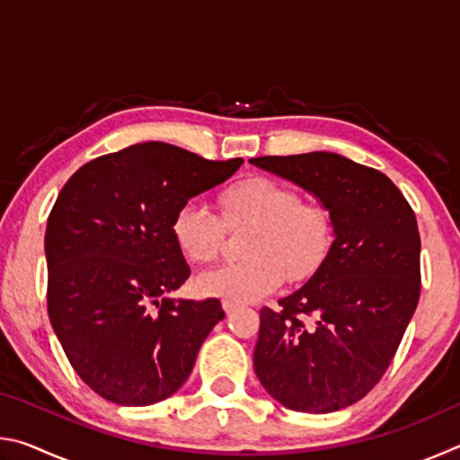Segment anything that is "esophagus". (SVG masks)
Returning a JSON list of instances; mask_svg holds the SVG:
<instances>
[{
  "label": "esophagus",
  "mask_w": 460,
  "mask_h": 460,
  "mask_svg": "<svg viewBox=\"0 0 460 460\" xmlns=\"http://www.w3.org/2000/svg\"><path fill=\"white\" fill-rule=\"evenodd\" d=\"M221 306H223V310H225V313H227V314H233V313H235V308H237L235 302H231V300H223Z\"/></svg>",
  "instance_id": "34e87169"
}]
</instances>
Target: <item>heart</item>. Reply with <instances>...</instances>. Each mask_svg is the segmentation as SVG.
<instances>
[{
    "label": "heart",
    "instance_id": "b5f03b06",
    "mask_svg": "<svg viewBox=\"0 0 460 460\" xmlns=\"http://www.w3.org/2000/svg\"><path fill=\"white\" fill-rule=\"evenodd\" d=\"M223 215L205 200H189L172 223L186 260L219 258L227 227H253L243 245L249 260L207 271L199 290L231 302H255L284 282H302L321 268L332 243V219L318 202L300 200L290 186L266 176L243 178L221 194Z\"/></svg>",
    "mask_w": 460,
    "mask_h": 460
}]
</instances>
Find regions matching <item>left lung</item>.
Wrapping results in <instances>:
<instances>
[{"instance_id":"8db88e82","label":"left lung","mask_w":460,"mask_h":460,"mask_svg":"<svg viewBox=\"0 0 460 460\" xmlns=\"http://www.w3.org/2000/svg\"><path fill=\"white\" fill-rule=\"evenodd\" d=\"M252 164L313 192L334 231L314 276L276 310H260L255 373L294 411L342 410L384 377L418 306L416 215L384 172L345 155H261Z\"/></svg>"}]
</instances>
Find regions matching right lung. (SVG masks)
<instances>
[{
	"label": "right lung",
	"mask_w": 460,
	"mask_h": 460,
	"mask_svg": "<svg viewBox=\"0 0 460 460\" xmlns=\"http://www.w3.org/2000/svg\"><path fill=\"white\" fill-rule=\"evenodd\" d=\"M241 164L144 142L87 162L62 186L44 235L49 316L76 376L101 398L150 406L189 379L225 313L217 298H166L190 276L172 223Z\"/></svg>",
	"instance_id": "right-lung-1"
}]
</instances>
